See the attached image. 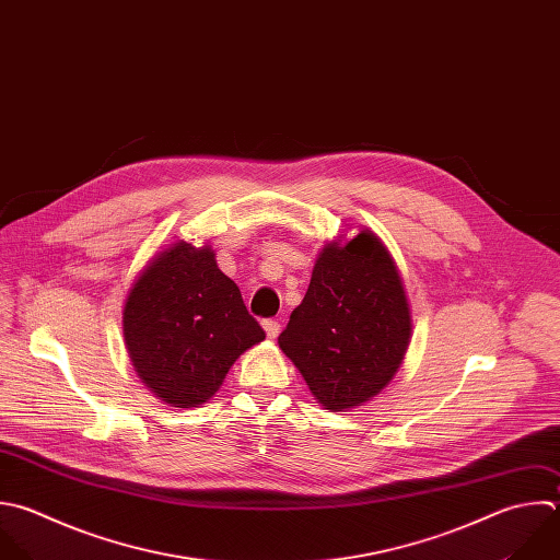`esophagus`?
<instances>
[{"label": "esophagus", "instance_id": "obj_1", "mask_svg": "<svg viewBox=\"0 0 560 560\" xmlns=\"http://www.w3.org/2000/svg\"><path fill=\"white\" fill-rule=\"evenodd\" d=\"M262 328H265L267 337H271V339H276L280 335V322L278 319H265Z\"/></svg>", "mask_w": 560, "mask_h": 560}]
</instances>
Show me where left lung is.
<instances>
[{
    "mask_svg": "<svg viewBox=\"0 0 560 560\" xmlns=\"http://www.w3.org/2000/svg\"><path fill=\"white\" fill-rule=\"evenodd\" d=\"M411 317L398 269L372 232L328 243L278 343L313 396L332 411L376 396L409 346Z\"/></svg>",
    "mask_w": 560,
    "mask_h": 560,
    "instance_id": "obj_1",
    "label": "left lung"
}]
</instances>
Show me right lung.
I'll list each match as a JSON object with an SVG mask.
<instances>
[{"label":"right lung","mask_w":560,"mask_h":560,"mask_svg":"<svg viewBox=\"0 0 560 560\" xmlns=\"http://www.w3.org/2000/svg\"><path fill=\"white\" fill-rule=\"evenodd\" d=\"M122 326L142 383L175 407L210 400L234 361L265 339L212 249L184 241L142 271L127 298Z\"/></svg>","instance_id":"right-lung-1"}]
</instances>
